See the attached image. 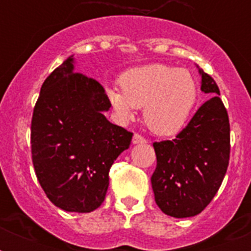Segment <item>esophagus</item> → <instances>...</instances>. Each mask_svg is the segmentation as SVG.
Wrapping results in <instances>:
<instances>
[{
    "label": "esophagus",
    "mask_w": 251,
    "mask_h": 251,
    "mask_svg": "<svg viewBox=\"0 0 251 251\" xmlns=\"http://www.w3.org/2000/svg\"><path fill=\"white\" fill-rule=\"evenodd\" d=\"M142 143H146L145 138L142 137L141 134H134L133 145H142Z\"/></svg>",
    "instance_id": "34e87169"
}]
</instances>
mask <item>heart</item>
Listing matches in <instances>:
<instances>
[{"mask_svg": "<svg viewBox=\"0 0 251 251\" xmlns=\"http://www.w3.org/2000/svg\"><path fill=\"white\" fill-rule=\"evenodd\" d=\"M121 88L106 90L122 120L143 108V121L153 134L175 135L183 129L198 100V83L190 72L164 64L146 65L124 73Z\"/></svg>", "mask_w": 251, "mask_h": 251, "instance_id": "1", "label": "heart"}]
</instances>
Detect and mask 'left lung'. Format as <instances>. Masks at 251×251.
Returning <instances> with one entry per match:
<instances>
[{
  "label": "left lung",
  "instance_id": "1",
  "mask_svg": "<svg viewBox=\"0 0 251 251\" xmlns=\"http://www.w3.org/2000/svg\"><path fill=\"white\" fill-rule=\"evenodd\" d=\"M201 90L210 94L172 141L153 143L156 169L151 177L155 202L173 218L201 214L218 193L229 164V117L214 78L203 70Z\"/></svg>",
  "mask_w": 251,
  "mask_h": 251
}]
</instances>
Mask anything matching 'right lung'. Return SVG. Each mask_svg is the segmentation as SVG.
<instances>
[{"label":"right lung","instance_id":"1","mask_svg":"<svg viewBox=\"0 0 251 251\" xmlns=\"http://www.w3.org/2000/svg\"><path fill=\"white\" fill-rule=\"evenodd\" d=\"M69 57L41 86L31 121L35 173L54 206L91 212L105 199L109 169L129 149L133 133L110 124V108L98 80L74 72Z\"/></svg>","mask_w":251,"mask_h":251}]
</instances>
